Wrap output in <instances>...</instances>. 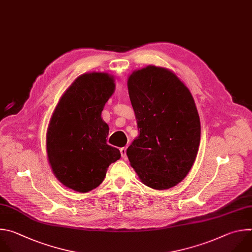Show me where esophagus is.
<instances>
[{
    "label": "esophagus",
    "mask_w": 252,
    "mask_h": 252,
    "mask_svg": "<svg viewBox=\"0 0 252 252\" xmlns=\"http://www.w3.org/2000/svg\"><path fill=\"white\" fill-rule=\"evenodd\" d=\"M120 153H121V156L123 159H127V155H126V148H121L120 149Z\"/></svg>",
    "instance_id": "1"
}]
</instances>
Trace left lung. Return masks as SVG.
<instances>
[{"label":"left lung","mask_w":252,"mask_h":252,"mask_svg":"<svg viewBox=\"0 0 252 252\" xmlns=\"http://www.w3.org/2000/svg\"><path fill=\"white\" fill-rule=\"evenodd\" d=\"M128 90L140 131L128 159L144 185L170 189L186 178L197 154L200 122L193 98L175 73L154 65L134 71Z\"/></svg>","instance_id":"1"}]
</instances>
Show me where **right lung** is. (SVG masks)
I'll return each instance as SVG.
<instances>
[{
	"label": "right lung",
	"mask_w": 252,
	"mask_h": 252,
	"mask_svg": "<svg viewBox=\"0 0 252 252\" xmlns=\"http://www.w3.org/2000/svg\"><path fill=\"white\" fill-rule=\"evenodd\" d=\"M114 79L92 72L77 77L62 96L50 119L47 157L56 177L67 188L87 192L97 188L120 151L108 145L109 127L101 112L113 94Z\"/></svg>",
	"instance_id": "obj_1"
}]
</instances>
